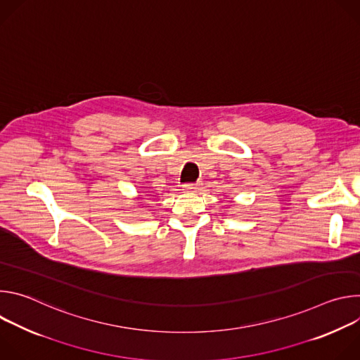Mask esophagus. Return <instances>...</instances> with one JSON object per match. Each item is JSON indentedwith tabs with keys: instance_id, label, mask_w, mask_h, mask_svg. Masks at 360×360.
Instances as JSON below:
<instances>
[{
	"instance_id": "obj_1",
	"label": "esophagus",
	"mask_w": 360,
	"mask_h": 360,
	"mask_svg": "<svg viewBox=\"0 0 360 360\" xmlns=\"http://www.w3.org/2000/svg\"><path fill=\"white\" fill-rule=\"evenodd\" d=\"M199 188H200V184H185L184 185L185 192H196V191H199Z\"/></svg>"
}]
</instances>
